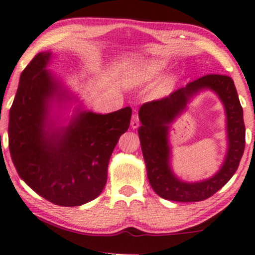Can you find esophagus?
Segmentation results:
<instances>
[{
	"instance_id": "1",
	"label": "esophagus",
	"mask_w": 255,
	"mask_h": 255,
	"mask_svg": "<svg viewBox=\"0 0 255 255\" xmlns=\"http://www.w3.org/2000/svg\"><path fill=\"white\" fill-rule=\"evenodd\" d=\"M130 126H131L132 129H136V128L139 126V119H138V116L137 115H132Z\"/></svg>"
}]
</instances>
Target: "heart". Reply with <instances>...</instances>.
I'll list each match as a JSON object with an SVG mask.
<instances>
[{"mask_svg": "<svg viewBox=\"0 0 255 255\" xmlns=\"http://www.w3.org/2000/svg\"><path fill=\"white\" fill-rule=\"evenodd\" d=\"M168 60L161 57L136 59L129 63L124 71V81L129 87H139L147 85L158 79L166 71ZM177 77L174 73H167L157 80L152 86L150 95L154 100H160L169 96L175 89Z\"/></svg>", "mask_w": 255, "mask_h": 255, "instance_id": "b5f03b06", "label": "heart"}]
</instances>
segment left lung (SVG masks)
Here are the masks:
<instances>
[{
    "instance_id": "1",
    "label": "left lung",
    "mask_w": 255,
    "mask_h": 255,
    "mask_svg": "<svg viewBox=\"0 0 255 255\" xmlns=\"http://www.w3.org/2000/svg\"><path fill=\"white\" fill-rule=\"evenodd\" d=\"M204 90H212L218 94L225 108L227 154L222 168L214 176L204 181L185 182L175 175L170 165L169 128L186 111L189 101ZM138 117L142 124L138 128V136L147 180L161 198L181 203L205 200L219 191L236 173L245 149V125L236 87L230 77L205 75L174 91L168 97L144 103Z\"/></svg>"
}]
</instances>
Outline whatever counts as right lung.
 <instances>
[{"label": "right lung", "instance_id": "add662e5", "mask_svg": "<svg viewBox=\"0 0 255 255\" xmlns=\"http://www.w3.org/2000/svg\"><path fill=\"white\" fill-rule=\"evenodd\" d=\"M51 58L50 51L39 52L20 75L9 115L10 154L18 175L37 195L59 206H80L103 191L131 109L100 115L80 104L63 125L59 110L78 98L47 68Z\"/></svg>", "mask_w": 255, "mask_h": 255}]
</instances>
